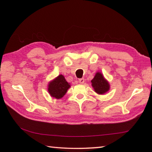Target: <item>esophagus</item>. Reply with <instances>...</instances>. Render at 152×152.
I'll list each match as a JSON object with an SVG mask.
<instances>
[{"mask_svg": "<svg viewBox=\"0 0 152 152\" xmlns=\"http://www.w3.org/2000/svg\"><path fill=\"white\" fill-rule=\"evenodd\" d=\"M79 83H82H82H84V79H83V78L80 79V80H79Z\"/></svg>", "mask_w": 152, "mask_h": 152, "instance_id": "esophagus-1", "label": "esophagus"}]
</instances>
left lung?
Wrapping results in <instances>:
<instances>
[{"mask_svg": "<svg viewBox=\"0 0 152 152\" xmlns=\"http://www.w3.org/2000/svg\"><path fill=\"white\" fill-rule=\"evenodd\" d=\"M91 82L94 91L99 95L105 94L110 88V86L108 80L104 78L102 73L101 72H97L95 74L94 78H93Z\"/></svg>", "mask_w": 152, "mask_h": 152, "instance_id": "obj_1", "label": "left lung"}]
</instances>
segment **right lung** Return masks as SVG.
I'll return each instance as SVG.
<instances>
[{
    "instance_id": "obj_1",
    "label": "right lung",
    "mask_w": 152,
    "mask_h": 152,
    "mask_svg": "<svg viewBox=\"0 0 152 152\" xmlns=\"http://www.w3.org/2000/svg\"><path fill=\"white\" fill-rule=\"evenodd\" d=\"M70 88V83L67 82L63 75L60 74L49 82L48 91L51 97L60 99L63 97Z\"/></svg>"
}]
</instances>
